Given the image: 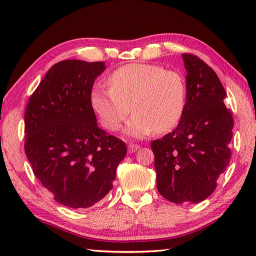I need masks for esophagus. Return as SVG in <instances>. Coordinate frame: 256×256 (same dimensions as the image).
Returning <instances> with one entry per match:
<instances>
[{
	"label": "esophagus",
	"instance_id": "34e87169",
	"mask_svg": "<svg viewBox=\"0 0 256 256\" xmlns=\"http://www.w3.org/2000/svg\"><path fill=\"white\" fill-rule=\"evenodd\" d=\"M138 148H140V146L138 144H132V143H129V144H128V152H129V154L135 152Z\"/></svg>",
	"mask_w": 256,
	"mask_h": 256
}]
</instances>
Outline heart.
I'll return each mask as SVG.
<instances>
[{
    "label": "heart",
    "mask_w": 256,
    "mask_h": 256,
    "mask_svg": "<svg viewBox=\"0 0 256 256\" xmlns=\"http://www.w3.org/2000/svg\"><path fill=\"white\" fill-rule=\"evenodd\" d=\"M110 90L94 88L90 104L100 124L116 132L132 110L135 112L124 132L141 138L166 132L176 126L183 115L186 88L180 73L160 65L129 64L115 70L107 79Z\"/></svg>",
    "instance_id": "b5f03b06"
}]
</instances>
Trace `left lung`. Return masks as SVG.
<instances>
[{"label": "left lung", "instance_id": "obj_1", "mask_svg": "<svg viewBox=\"0 0 256 256\" xmlns=\"http://www.w3.org/2000/svg\"><path fill=\"white\" fill-rule=\"evenodd\" d=\"M186 102L177 128L155 140L157 190L174 204L200 202L213 194L230 160L233 116L218 76L197 56L183 54Z\"/></svg>", "mask_w": 256, "mask_h": 256}]
</instances>
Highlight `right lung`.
Returning a JSON list of instances; mask_svg holds the SVG:
<instances>
[{
	"mask_svg": "<svg viewBox=\"0 0 256 256\" xmlns=\"http://www.w3.org/2000/svg\"><path fill=\"white\" fill-rule=\"evenodd\" d=\"M102 62H59L30 96L24 115L26 155L54 200L87 208L112 188L124 142L99 128L90 108L94 80Z\"/></svg>",
	"mask_w": 256,
	"mask_h": 256,
	"instance_id": "obj_1",
	"label": "right lung"
}]
</instances>
